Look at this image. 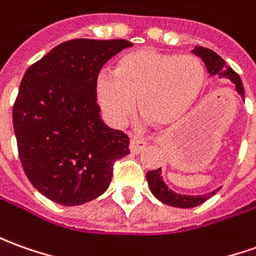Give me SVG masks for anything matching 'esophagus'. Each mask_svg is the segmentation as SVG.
<instances>
[{"label":"esophagus","instance_id":"esophagus-1","mask_svg":"<svg viewBox=\"0 0 256 256\" xmlns=\"http://www.w3.org/2000/svg\"><path fill=\"white\" fill-rule=\"evenodd\" d=\"M146 147H147V142H144V140L132 138V142H130V151H132L133 154H138V152H142Z\"/></svg>","mask_w":256,"mask_h":256}]
</instances>
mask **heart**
Returning a JSON list of instances; mask_svg holds the SVG:
<instances>
[{"mask_svg":"<svg viewBox=\"0 0 256 256\" xmlns=\"http://www.w3.org/2000/svg\"><path fill=\"white\" fill-rule=\"evenodd\" d=\"M206 85V70L194 56L138 48L116 62L114 76L95 78V98L106 119L122 128L138 110L157 128H171L186 116Z\"/></svg>","mask_w":256,"mask_h":256,"instance_id":"obj_1","label":"heart"}]
</instances>
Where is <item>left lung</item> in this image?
<instances>
[{
  "label": "left lung",
  "instance_id": "1",
  "mask_svg": "<svg viewBox=\"0 0 256 256\" xmlns=\"http://www.w3.org/2000/svg\"><path fill=\"white\" fill-rule=\"evenodd\" d=\"M192 53L196 54L198 57H200L202 62H204L206 66V70L210 74V77L213 76H217L218 78H226L231 81L232 84L236 85V90L241 95V98H245V92H244V85H242V81L238 76L237 72L234 70L228 67L226 62L220 56L214 53L213 50L206 48H202V46H196V48L192 50ZM146 179L148 182V186H150L151 194H154L157 198L158 200L162 202L168 206H174V208H194V206H199L203 202H206L208 199H210L213 194H216V192L220 189H216L213 192H210L208 194H198V196H189V194H176L171 190L168 185L164 182V178H162V171L161 168L158 170H154V171H148L146 174Z\"/></svg>",
  "mask_w": 256,
  "mask_h": 256
}]
</instances>
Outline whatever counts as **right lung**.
<instances>
[{
	"instance_id": "obj_1",
	"label": "right lung",
	"mask_w": 256,
	"mask_h": 256,
	"mask_svg": "<svg viewBox=\"0 0 256 256\" xmlns=\"http://www.w3.org/2000/svg\"><path fill=\"white\" fill-rule=\"evenodd\" d=\"M132 42L74 39L26 70L12 109L26 176L62 206L96 199L112 180L116 160L130 154L128 137L106 126L95 98V78Z\"/></svg>"
}]
</instances>
